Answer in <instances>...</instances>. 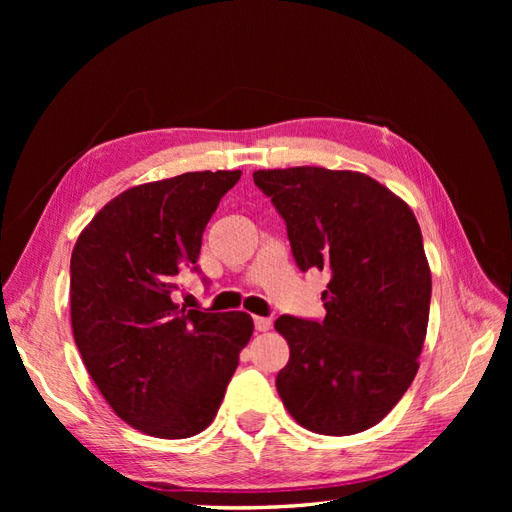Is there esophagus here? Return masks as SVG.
<instances>
[{"label": "esophagus", "instance_id": "34e87169", "mask_svg": "<svg viewBox=\"0 0 512 512\" xmlns=\"http://www.w3.org/2000/svg\"><path fill=\"white\" fill-rule=\"evenodd\" d=\"M254 327H256V331H260V333L269 331V329H271V318H262V316H256V318H254Z\"/></svg>", "mask_w": 512, "mask_h": 512}]
</instances>
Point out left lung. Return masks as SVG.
Segmentation results:
<instances>
[{"label": "left lung", "instance_id": "left-lung-1", "mask_svg": "<svg viewBox=\"0 0 512 512\" xmlns=\"http://www.w3.org/2000/svg\"><path fill=\"white\" fill-rule=\"evenodd\" d=\"M254 183L286 222L297 267L331 273L324 320H275L290 346L277 393L314 433L374 427L408 391L427 335L431 273L414 213L352 170H256Z\"/></svg>", "mask_w": 512, "mask_h": 512}]
</instances>
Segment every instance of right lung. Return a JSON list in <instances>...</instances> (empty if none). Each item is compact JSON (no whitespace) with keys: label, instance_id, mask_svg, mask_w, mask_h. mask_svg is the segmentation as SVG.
Listing matches in <instances>:
<instances>
[{"label":"right lung","instance_id":"right-lung-1","mask_svg":"<svg viewBox=\"0 0 512 512\" xmlns=\"http://www.w3.org/2000/svg\"><path fill=\"white\" fill-rule=\"evenodd\" d=\"M239 177L241 170H203L136 185L98 211L74 245V342L108 406L149 436L203 431L254 333L245 312L173 301L177 275L200 273L205 226Z\"/></svg>","mask_w":512,"mask_h":512}]
</instances>
